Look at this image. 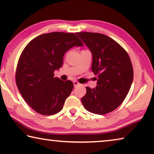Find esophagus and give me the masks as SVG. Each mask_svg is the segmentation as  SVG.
Returning <instances> with one entry per match:
<instances>
[{"instance_id": "34e87169", "label": "esophagus", "mask_w": 154, "mask_h": 154, "mask_svg": "<svg viewBox=\"0 0 154 154\" xmlns=\"http://www.w3.org/2000/svg\"><path fill=\"white\" fill-rule=\"evenodd\" d=\"M79 85H80V83L78 82V81H76V80H75V81H74V86L75 87H77V86H79Z\"/></svg>"}]
</instances>
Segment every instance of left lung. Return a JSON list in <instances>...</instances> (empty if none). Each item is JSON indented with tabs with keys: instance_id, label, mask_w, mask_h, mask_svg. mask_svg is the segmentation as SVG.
<instances>
[{
	"instance_id": "obj_1",
	"label": "left lung",
	"mask_w": 154,
	"mask_h": 154,
	"mask_svg": "<svg viewBox=\"0 0 154 154\" xmlns=\"http://www.w3.org/2000/svg\"><path fill=\"white\" fill-rule=\"evenodd\" d=\"M92 53L91 70L97 75V86L86 87L81 102L85 109L105 115L123 102L133 81V67L127 52L106 35L98 32H75Z\"/></svg>"
}]
</instances>
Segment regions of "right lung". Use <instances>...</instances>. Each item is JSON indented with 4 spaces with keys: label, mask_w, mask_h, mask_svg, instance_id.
<instances>
[{
    "label": "right lung",
    "mask_w": 154,
    "mask_h": 154,
    "mask_svg": "<svg viewBox=\"0 0 154 154\" xmlns=\"http://www.w3.org/2000/svg\"><path fill=\"white\" fill-rule=\"evenodd\" d=\"M82 46L74 33L52 32L36 37L24 48L17 63L16 82L22 97L35 112L52 115L63 109L74 84L54 77V72L61 67L68 50Z\"/></svg>",
    "instance_id": "1"
}]
</instances>
